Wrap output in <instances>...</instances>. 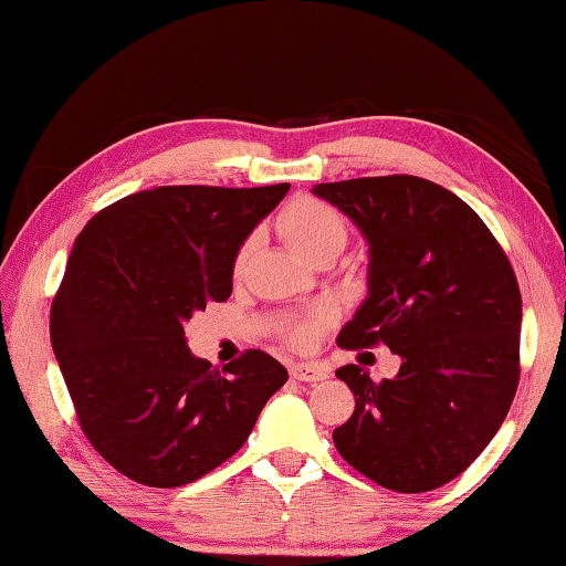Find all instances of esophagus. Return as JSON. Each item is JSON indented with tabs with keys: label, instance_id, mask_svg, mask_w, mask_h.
I'll list each match as a JSON object with an SVG mask.
<instances>
[{
	"label": "esophagus",
	"instance_id": "1",
	"mask_svg": "<svg viewBox=\"0 0 566 566\" xmlns=\"http://www.w3.org/2000/svg\"><path fill=\"white\" fill-rule=\"evenodd\" d=\"M291 376L298 378V381L314 384V381H324V378H327V370L319 366H308V363H293Z\"/></svg>",
	"mask_w": 566,
	"mask_h": 566
}]
</instances>
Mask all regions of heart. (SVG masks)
I'll list each match as a JSON object with an SVG mask.
<instances>
[{
	"instance_id": "1",
	"label": "heart",
	"mask_w": 566,
	"mask_h": 566,
	"mask_svg": "<svg viewBox=\"0 0 566 566\" xmlns=\"http://www.w3.org/2000/svg\"><path fill=\"white\" fill-rule=\"evenodd\" d=\"M277 231H281V237L301 254V258L312 262L327 258V254L343 252V247L347 242V223L343 219V213L312 196H301L283 208L281 216H277ZM252 250L254 239H247V242L239 247L234 258V275L244 273ZM332 322H335V312H332L329 306H319L314 308V312H308L306 316H293V319L285 322L283 339L291 347L306 350V347H312L316 343L322 329L329 327Z\"/></svg>"
}]
</instances>
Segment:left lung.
<instances>
[{"instance_id":"8db88e82","label":"left lung","mask_w":566,"mask_h":566,"mask_svg":"<svg viewBox=\"0 0 566 566\" xmlns=\"http://www.w3.org/2000/svg\"><path fill=\"white\" fill-rule=\"evenodd\" d=\"M370 247L368 298L337 345L399 355L394 378L343 366L355 412L332 432L339 455L394 492L438 490L500 430L521 378V289L471 206L415 175L322 182Z\"/></svg>"}]
</instances>
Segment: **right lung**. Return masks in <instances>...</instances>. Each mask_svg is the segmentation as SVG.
<instances>
[{"label": "right lung", "mask_w": 566, "mask_h": 566, "mask_svg": "<svg viewBox=\"0 0 566 566\" xmlns=\"http://www.w3.org/2000/svg\"><path fill=\"white\" fill-rule=\"evenodd\" d=\"M291 185H165L107 206L69 254L51 345L95 451L146 486H182L231 459L289 381L273 355L196 358L182 324L231 296L234 258Z\"/></svg>", "instance_id": "obj_1"}]
</instances>
